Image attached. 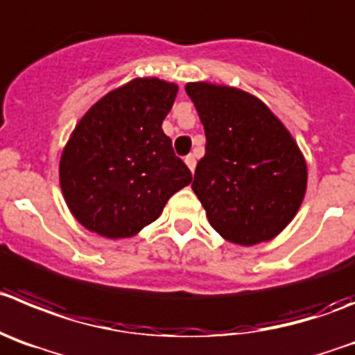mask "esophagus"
<instances>
[{
  "label": "esophagus",
  "mask_w": 355,
  "mask_h": 355,
  "mask_svg": "<svg viewBox=\"0 0 355 355\" xmlns=\"http://www.w3.org/2000/svg\"><path fill=\"white\" fill-rule=\"evenodd\" d=\"M185 164H187L189 170H191L194 173V170H196V157H194L193 154L187 155V157H185Z\"/></svg>",
  "instance_id": "esophagus-1"
}]
</instances>
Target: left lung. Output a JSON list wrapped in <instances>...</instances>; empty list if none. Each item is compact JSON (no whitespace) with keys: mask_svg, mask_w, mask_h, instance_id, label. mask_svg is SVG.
Here are the masks:
<instances>
[{"mask_svg":"<svg viewBox=\"0 0 355 355\" xmlns=\"http://www.w3.org/2000/svg\"><path fill=\"white\" fill-rule=\"evenodd\" d=\"M207 137L193 191L224 240L252 247L273 240L296 217L306 193V161L270 108L247 91L189 82Z\"/></svg>","mask_w":355,"mask_h":355,"instance_id":"obj_1","label":"left lung"}]
</instances>
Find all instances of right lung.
<instances>
[{
    "mask_svg": "<svg viewBox=\"0 0 355 355\" xmlns=\"http://www.w3.org/2000/svg\"><path fill=\"white\" fill-rule=\"evenodd\" d=\"M177 92L173 82L132 78L77 122L62 148L59 184L85 230L110 240L135 236L191 184L193 175L161 128Z\"/></svg>",
    "mask_w": 355,
    "mask_h": 355,
    "instance_id": "1",
    "label": "right lung"
}]
</instances>
